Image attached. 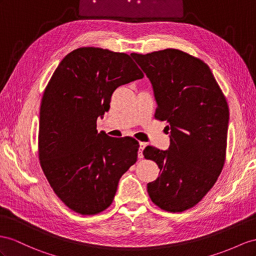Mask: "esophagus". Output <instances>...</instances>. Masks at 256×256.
<instances>
[{"mask_svg": "<svg viewBox=\"0 0 256 256\" xmlns=\"http://www.w3.org/2000/svg\"><path fill=\"white\" fill-rule=\"evenodd\" d=\"M146 146H147L146 142H140V149H138V158H140V159H142V156H144L142 152H144V149H145Z\"/></svg>", "mask_w": 256, "mask_h": 256, "instance_id": "obj_1", "label": "esophagus"}]
</instances>
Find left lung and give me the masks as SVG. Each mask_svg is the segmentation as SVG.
Segmentation results:
<instances>
[{
    "label": "left lung",
    "mask_w": 256,
    "mask_h": 256,
    "mask_svg": "<svg viewBox=\"0 0 256 256\" xmlns=\"http://www.w3.org/2000/svg\"><path fill=\"white\" fill-rule=\"evenodd\" d=\"M152 82L154 118L166 121L170 147L148 146L160 176L148 182L150 199L168 212H182L201 201L225 163L229 109L208 66L180 50L130 54Z\"/></svg>",
    "instance_id": "1"
}]
</instances>
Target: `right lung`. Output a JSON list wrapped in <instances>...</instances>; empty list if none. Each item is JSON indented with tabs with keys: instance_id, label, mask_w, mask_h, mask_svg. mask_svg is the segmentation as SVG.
<instances>
[{
	"instance_id": "obj_1",
	"label": "right lung",
	"mask_w": 256,
	"mask_h": 256,
	"mask_svg": "<svg viewBox=\"0 0 256 256\" xmlns=\"http://www.w3.org/2000/svg\"><path fill=\"white\" fill-rule=\"evenodd\" d=\"M142 76L130 55L100 48L72 50L52 76L41 102L38 158L50 187L72 211H104L137 161L138 142L98 133L96 121L109 110L116 88Z\"/></svg>"
}]
</instances>
